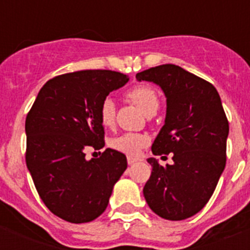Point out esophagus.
Segmentation results:
<instances>
[{"mask_svg": "<svg viewBox=\"0 0 250 250\" xmlns=\"http://www.w3.org/2000/svg\"><path fill=\"white\" fill-rule=\"evenodd\" d=\"M136 161H139L138 159H135V158H131V156H129V158H127V164H129V165L135 164Z\"/></svg>", "mask_w": 250, "mask_h": 250, "instance_id": "esophagus-1", "label": "esophagus"}]
</instances>
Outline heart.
I'll use <instances>...</instances> for the list:
<instances>
[{"instance_id": "obj_1", "label": "heart", "mask_w": 250, "mask_h": 250, "mask_svg": "<svg viewBox=\"0 0 250 250\" xmlns=\"http://www.w3.org/2000/svg\"><path fill=\"white\" fill-rule=\"evenodd\" d=\"M126 96L139 106V109L145 115H154L159 109L160 100L156 91L147 85H135L126 92ZM116 118V106L112 99L106 98L103 100L99 107V119L103 126H114ZM149 143V138L143 134L126 132L119 136H115L111 140V146L118 151L124 152L126 155H138L140 150L145 147Z\"/></svg>"}]
</instances>
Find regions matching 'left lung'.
Wrapping results in <instances>:
<instances>
[{
    "label": "left lung",
    "instance_id": "8db88e82",
    "mask_svg": "<svg viewBox=\"0 0 250 250\" xmlns=\"http://www.w3.org/2000/svg\"><path fill=\"white\" fill-rule=\"evenodd\" d=\"M136 79L155 83L167 96V118L152 154H174L167 167L147 159L152 171L145 200L164 219H187L209 202L227 163L229 123L220 96L210 83L173 63L147 68Z\"/></svg>",
    "mask_w": 250,
    "mask_h": 250
}]
</instances>
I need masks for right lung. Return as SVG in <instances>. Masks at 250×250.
I'll list each match as a JSON object with an SVG mask.
<instances>
[{
  "label": "right lung",
  "instance_id": "add662e5",
  "mask_svg": "<svg viewBox=\"0 0 250 250\" xmlns=\"http://www.w3.org/2000/svg\"><path fill=\"white\" fill-rule=\"evenodd\" d=\"M127 81L111 70L59 75L42 86L26 116V165L43 204L66 222L100 216L126 170L123 152L106 149L86 160V150L105 146L99 107Z\"/></svg>",
  "mask_w": 250,
  "mask_h": 250
}]
</instances>
